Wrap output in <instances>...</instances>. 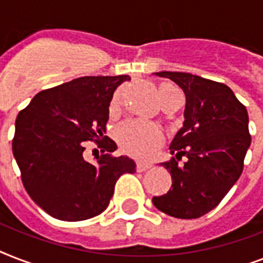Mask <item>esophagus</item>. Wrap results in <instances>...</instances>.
Segmentation results:
<instances>
[{
	"instance_id": "esophagus-1",
	"label": "esophagus",
	"mask_w": 263,
	"mask_h": 263,
	"mask_svg": "<svg viewBox=\"0 0 263 263\" xmlns=\"http://www.w3.org/2000/svg\"><path fill=\"white\" fill-rule=\"evenodd\" d=\"M150 168H152V164H148V162H138L136 164V171L138 172H146Z\"/></svg>"
}]
</instances>
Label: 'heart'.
Masks as SVG:
<instances>
[{"mask_svg": "<svg viewBox=\"0 0 263 263\" xmlns=\"http://www.w3.org/2000/svg\"><path fill=\"white\" fill-rule=\"evenodd\" d=\"M162 105L180 94V91L169 83H161L158 87ZM116 102V99L113 103ZM117 139L123 146L125 152L139 158L147 157L156 147L162 143V131L161 128L154 123L147 121H139V120H131L125 121L117 128Z\"/></svg>", "mask_w": 263, "mask_h": 263, "instance_id": "heart-1", "label": "heart"}]
</instances>
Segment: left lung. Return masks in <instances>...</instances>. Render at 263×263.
<instances>
[{
    "instance_id": "8db88e82",
    "label": "left lung",
    "mask_w": 263,
    "mask_h": 263,
    "mask_svg": "<svg viewBox=\"0 0 263 263\" xmlns=\"http://www.w3.org/2000/svg\"><path fill=\"white\" fill-rule=\"evenodd\" d=\"M156 75L183 88L185 120L169 147L176 157L161 164L171 172L172 187L153 203L176 218H199L218 206L243 172L251 143L247 109L224 83L185 72ZM183 156L187 161L179 165Z\"/></svg>"
}]
</instances>
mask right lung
Listing matches in <instances>:
<instances>
[{
    "mask_svg": "<svg viewBox=\"0 0 263 263\" xmlns=\"http://www.w3.org/2000/svg\"><path fill=\"white\" fill-rule=\"evenodd\" d=\"M128 75L83 76L35 95L16 119L12 150L31 199L63 221H83L109 206L116 181L134 173L135 162L115 157L116 143L103 136L109 105ZM91 140L103 154L84 160Z\"/></svg>",
    "mask_w": 263,
    "mask_h": 263,
    "instance_id": "add662e5",
    "label": "right lung"
}]
</instances>
